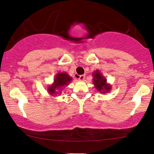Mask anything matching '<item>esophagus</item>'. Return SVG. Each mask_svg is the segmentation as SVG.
Instances as JSON below:
<instances>
[{
	"mask_svg": "<svg viewBox=\"0 0 154 154\" xmlns=\"http://www.w3.org/2000/svg\"><path fill=\"white\" fill-rule=\"evenodd\" d=\"M85 75H79L78 77V79L80 81H83L85 79Z\"/></svg>",
	"mask_w": 154,
	"mask_h": 154,
	"instance_id": "34e87169",
	"label": "esophagus"
}]
</instances>
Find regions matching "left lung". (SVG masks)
<instances>
[{
    "mask_svg": "<svg viewBox=\"0 0 154 154\" xmlns=\"http://www.w3.org/2000/svg\"><path fill=\"white\" fill-rule=\"evenodd\" d=\"M93 84L98 91L100 93H108L111 91V86L106 82V79L100 73V71L96 70L93 72Z\"/></svg>",
    "mask_w": 154,
    "mask_h": 154,
    "instance_id": "obj_1",
    "label": "left lung"
}]
</instances>
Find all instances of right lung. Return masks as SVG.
Masks as SVG:
<instances>
[{
    "label": "right lung",
    "mask_w": 154,
    "mask_h": 154,
    "mask_svg": "<svg viewBox=\"0 0 154 154\" xmlns=\"http://www.w3.org/2000/svg\"><path fill=\"white\" fill-rule=\"evenodd\" d=\"M72 79V77L66 72L58 73L54 79V83L48 88V91L49 94L51 95H56V94L61 93H59L61 91V89L69 84Z\"/></svg>",
    "instance_id": "obj_1"
}]
</instances>
